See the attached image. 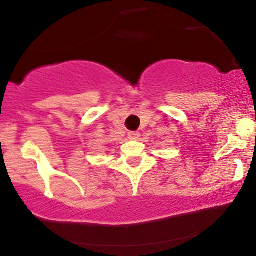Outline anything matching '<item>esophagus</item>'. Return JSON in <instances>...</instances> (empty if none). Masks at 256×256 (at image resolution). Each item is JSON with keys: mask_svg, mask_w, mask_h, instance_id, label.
<instances>
[{"mask_svg": "<svg viewBox=\"0 0 256 256\" xmlns=\"http://www.w3.org/2000/svg\"><path fill=\"white\" fill-rule=\"evenodd\" d=\"M138 136H140V134H138V132H136V131H130V132H128V137L132 138V140H134V138H137Z\"/></svg>", "mask_w": 256, "mask_h": 256, "instance_id": "1", "label": "esophagus"}]
</instances>
